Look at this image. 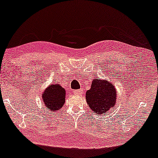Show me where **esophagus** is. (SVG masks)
<instances>
[{
  "label": "esophagus",
  "mask_w": 158,
  "mask_h": 158,
  "mask_svg": "<svg viewBox=\"0 0 158 158\" xmlns=\"http://www.w3.org/2000/svg\"><path fill=\"white\" fill-rule=\"evenodd\" d=\"M82 90H73V94L75 95H76V96H80V95L82 94Z\"/></svg>",
  "instance_id": "34e87169"
}]
</instances>
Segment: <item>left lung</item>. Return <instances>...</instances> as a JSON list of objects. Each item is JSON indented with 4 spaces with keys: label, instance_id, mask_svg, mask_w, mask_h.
Returning a JSON list of instances; mask_svg holds the SVG:
<instances>
[{
    "label": "left lung",
    "instance_id": "obj_1",
    "mask_svg": "<svg viewBox=\"0 0 158 158\" xmlns=\"http://www.w3.org/2000/svg\"><path fill=\"white\" fill-rule=\"evenodd\" d=\"M117 90L111 82L95 78L91 87L86 91L85 99L89 109L96 114H103L113 109L116 101Z\"/></svg>",
    "mask_w": 158,
    "mask_h": 158
}]
</instances>
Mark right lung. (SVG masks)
<instances>
[{
    "instance_id": "right-lung-1",
    "label": "right lung",
    "mask_w": 158,
    "mask_h": 158,
    "mask_svg": "<svg viewBox=\"0 0 158 158\" xmlns=\"http://www.w3.org/2000/svg\"><path fill=\"white\" fill-rule=\"evenodd\" d=\"M66 91L60 84H51L45 88L42 93L43 103L47 109L51 112H57L63 107L65 102Z\"/></svg>"
}]
</instances>
